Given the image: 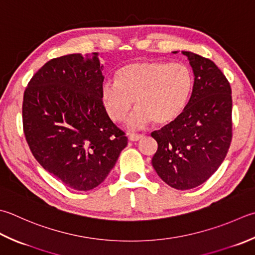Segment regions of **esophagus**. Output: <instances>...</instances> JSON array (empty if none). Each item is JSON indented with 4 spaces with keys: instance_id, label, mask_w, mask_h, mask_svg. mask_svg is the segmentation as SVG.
<instances>
[{
    "instance_id": "34e87169",
    "label": "esophagus",
    "mask_w": 255,
    "mask_h": 255,
    "mask_svg": "<svg viewBox=\"0 0 255 255\" xmlns=\"http://www.w3.org/2000/svg\"><path fill=\"white\" fill-rule=\"evenodd\" d=\"M141 138H143V134H139V133H130V134H129V140H130V141H138V140H140Z\"/></svg>"
}]
</instances>
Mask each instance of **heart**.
<instances>
[{
    "mask_svg": "<svg viewBox=\"0 0 255 255\" xmlns=\"http://www.w3.org/2000/svg\"><path fill=\"white\" fill-rule=\"evenodd\" d=\"M193 85V74L184 64L134 62L119 69L116 81L102 84L101 97L105 112L115 123L126 117L134 99L137 108L127 121L128 128L139 129L152 122L166 126L187 108Z\"/></svg>",
    "mask_w": 255,
    "mask_h": 255,
    "instance_id": "b5f03b06",
    "label": "heart"
}]
</instances>
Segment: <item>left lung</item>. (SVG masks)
Listing matches in <instances>:
<instances>
[{"label": "left lung", "instance_id": "1", "mask_svg": "<svg viewBox=\"0 0 255 255\" xmlns=\"http://www.w3.org/2000/svg\"><path fill=\"white\" fill-rule=\"evenodd\" d=\"M182 54L192 67L193 92L181 116L151 133L158 142L151 162L167 184L188 190L207 181L227 156L232 139V96L228 79L212 61L192 52Z\"/></svg>", "mask_w": 255, "mask_h": 255}]
</instances>
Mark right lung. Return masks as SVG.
<instances>
[{"mask_svg": "<svg viewBox=\"0 0 255 255\" xmlns=\"http://www.w3.org/2000/svg\"><path fill=\"white\" fill-rule=\"evenodd\" d=\"M104 66L97 53L51 59L29 81L23 98V128L38 163L78 191L99 186L128 139L105 112Z\"/></svg>", "mask_w": 255, "mask_h": 255, "instance_id": "right-lung-1", "label": "right lung"}]
</instances>
